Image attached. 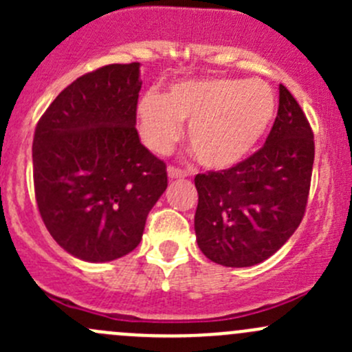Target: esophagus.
Listing matches in <instances>:
<instances>
[{"mask_svg": "<svg viewBox=\"0 0 352 352\" xmlns=\"http://www.w3.org/2000/svg\"><path fill=\"white\" fill-rule=\"evenodd\" d=\"M166 172H168V177L170 179H184V177H187V172L186 170L179 168V166H173V165H168V168H166Z\"/></svg>", "mask_w": 352, "mask_h": 352, "instance_id": "1", "label": "esophagus"}]
</instances>
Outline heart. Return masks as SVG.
<instances>
[{"label": "heart", "mask_w": 352, "mask_h": 352, "mask_svg": "<svg viewBox=\"0 0 352 352\" xmlns=\"http://www.w3.org/2000/svg\"><path fill=\"white\" fill-rule=\"evenodd\" d=\"M138 127L156 153L179 140V122H189L187 141L206 168L236 165L254 151L276 116V95L264 80L211 76L172 85L160 98L148 94L138 104Z\"/></svg>", "instance_id": "obj_1"}]
</instances>
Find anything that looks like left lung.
Segmentation results:
<instances>
[{"label":"left lung","mask_w":352,"mask_h":352,"mask_svg":"<svg viewBox=\"0 0 352 352\" xmlns=\"http://www.w3.org/2000/svg\"><path fill=\"white\" fill-rule=\"evenodd\" d=\"M314 131L279 85V109L265 144L228 170L197 173V245L209 261L248 267L265 261L300 226L310 194Z\"/></svg>","instance_id":"8db88e82"}]
</instances>
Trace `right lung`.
Instances as JSON below:
<instances>
[{"instance_id": "obj_1", "label": "right lung", "mask_w": 352, "mask_h": 352, "mask_svg": "<svg viewBox=\"0 0 352 352\" xmlns=\"http://www.w3.org/2000/svg\"><path fill=\"white\" fill-rule=\"evenodd\" d=\"M140 63L76 78L38 119L34 189L45 228L87 262L129 254L166 189V165L136 131Z\"/></svg>"}]
</instances>
